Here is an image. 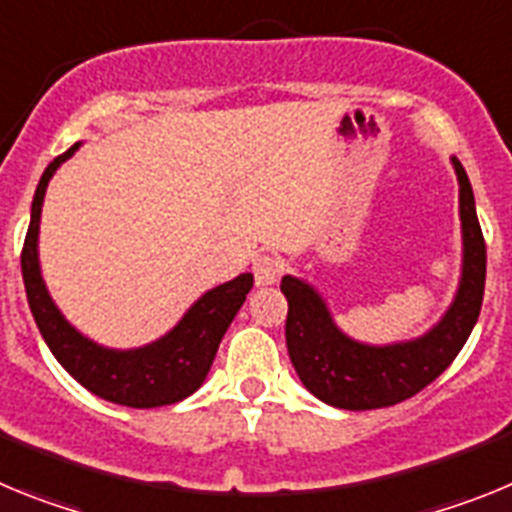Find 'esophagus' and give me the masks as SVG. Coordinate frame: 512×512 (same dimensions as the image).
<instances>
[{
  "label": "esophagus",
  "mask_w": 512,
  "mask_h": 512,
  "mask_svg": "<svg viewBox=\"0 0 512 512\" xmlns=\"http://www.w3.org/2000/svg\"><path fill=\"white\" fill-rule=\"evenodd\" d=\"M284 271V261L274 253H264L259 259L253 261V279L259 287H266V284H274Z\"/></svg>",
  "instance_id": "34e87169"
}]
</instances>
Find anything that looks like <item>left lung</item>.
<instances>
[{
  "mask_svg": "<svg viewBox=\"0 0 512 512\" xmlns=\"http://www.w3.org/2000/svg\"><path fill=\"white\" fill-rule=\"evenodd\" d=\"M459 176L464 269L454 305L423 338L395 346H364L343 336L320 295L295 277L282 279L287 297V348L302 384L318 400L343 410H377L418 395L456 359L482 310L487 246L479 228L469 176L454 158Z\"/></svg>",
  "mask_w": 512,
  "mask_h": 512,
  "instance_id": "left-lung-1",
  "label": "left lung"
}]
</instances>
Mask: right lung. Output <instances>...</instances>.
<instances>
[{
	"mask_svg": "<svg viewBox=\"0 0 512 512\" xmlns=\"http://www.w3.org/2000/svg\"><path fill=\"white\" fill-rule=\"evenodd\" d=\"M76 148L79 143L53 158L35 189L33 215H30V228H27L20 256L27 305L33 310L40 336L45 338L58 364L92 395L117 402V405H128V408L174 405L192 395L194 390H200V384L205 382L225 330L251 292L253 274H241L233 282L210 289L189 307L174 330H169L151 346L135 348V351H112L76 333L53 305L38 264V228L45 187L51 182L53 171Z\"/></svg>",
	"mask_w": 512,
	"mask_h": 512,
	"instance_id": "1",
	"label": "right lung"
}]
</instances>
